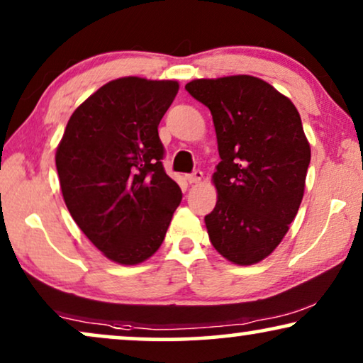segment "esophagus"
I'll list each match as a JSON object with an SVG mask.
<instances>
[{
	"instance_id": "1",
	"label": "esophagus",
	"mask_w": 363,
	"mask_h": 363,
	"mask_svg": "<svg viewBox=\"0 0 363 363\" xmlns=\"http://www.w3.org/2000/svg\"><path fill=\"white\" fill-rule=\"evenodd\" d=\"M186 180L190 183H200L203 180V172L201 170H195L190 175H186Z\"/></svg>"
}]
</instances>
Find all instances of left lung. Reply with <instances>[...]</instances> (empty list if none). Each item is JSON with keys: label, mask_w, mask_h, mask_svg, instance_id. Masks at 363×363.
Instances as JSON below:
<instances>
[{"label": "left lung", "mask_w": 363, "mask_h": 363, "mask_svg": "<svg viewBox=\"0 0 363 363\" xmlns=\"http://www.w3.org/2000/svg\"><path fill=\"white\" fill-rule=\"evenodd\" d=\"M185 89L210 108L221 158L208 236L228 261L256 264L286 236L304 196L311 145L299 112L252 76L195 79Z\"/></svg>", "instance_id": "1"}]
</instances>
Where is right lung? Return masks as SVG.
Returning a JSON list of instances; mask_svg holds the SVG:
<instances>
[{
	"label": "right lung",
	"instance_id": "right-lung-1",
	"mask_svg": "<svg viewBox=\"0 0 363 363\" xmlns=\"http://www.w3.org/2000/svg\"><path fill=\"white\" fill-rule=\"evenodd\" d=\"M177 81L121 77L84 101L56 150L66 206L94 246L133 266L162 246L182 190L163 170L158 123Z\"/></svg>",
	"mask_w": 363,
	"mask_h": 363
}]
</instances>
